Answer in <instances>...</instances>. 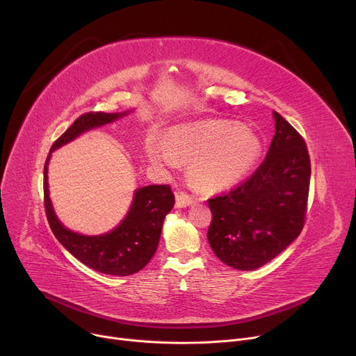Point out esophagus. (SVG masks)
Returning <instances> with one entry per match:
<instances>
[{
	"label": "esophagus",
	"mask_w": 356,
	"mask_h": 356,
	"mask_svg": "<svg viewBox=\"0 0 356 356\" xmlns=\"http://www.w3.org/2000/svg\"><path fill=\"white\" fill-rule=\"evenodd\" d=\"M192 203H193V197L189 196L188 193H183V192L176 193V207H177V208L191 207Z\"/></svg>",
	"instance_id": "obj_1"
}]
</instances>
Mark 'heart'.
I'll list each match as a JSON object with an SVG mask.
<instances>
[{
    "instance_id": "1",
    "label": "heart",
    "mask_w": 356,
    "mask_h": 356,
    "mask_svg": "<svg viewBox=\"0 0 356 356\" xmlns=\"http://www.w3.org/2000/svg\"><path fill=\"white\" fill-rule=\"evenodd\" d=\"M261 153L258 138L245 128L228 124L176 127L165 145L152 141L147 157L156 165L175 168L188 160V173L197 189L207 193L227 191L244 179Z\"/></svg>"
}]
</instances>
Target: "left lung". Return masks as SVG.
Returning a JSON list of instances; mask_svg holds the SVG:
<instances>
[{
    "mask_svg": "<svg viewBox=\"0 0 356 356\" xmlns=\"http://www.w3.org/2000/svg\"><path fill=\"white\" fill-rule=\"evenodd\" d=\"M275 133L257 172L225 196L209 199L208 241L235 270L263 267L300 235L310 184V159L302 136L273 112Z\"/></svg>",
    "mask_w": 356,
    "mask_h": 356,
    "instance_id": "obj_1",
    "label": "left lung"
}]
</instances>
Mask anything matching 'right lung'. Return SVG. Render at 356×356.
Masks as SVG:
<instances>
[{"label": "right lung", "instance_id": "obj_1", "mask_svg": "<svg viewBox=\"0 0 356 356\" xmlns=\"http://www.w3.org/2000/svg\"><path fill=\"white\" fill-rule=\"evenodd\" d=\"M125 112H89L74 121L54 141L44 164V207L49 225L60 244L89 268L108 275H131L143 270L153 258L165 215L175 207V196L167 184H149L136 189L133 202L118 225L105 234L83 235L66 228L58 218L49 195V161L54 149L78 138L90 129L115 122Z\"/></svg>", "mask_w": 356, "mask_h": 356}]
</instances>
